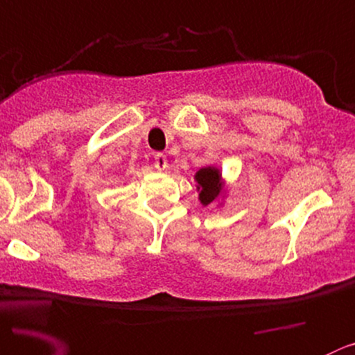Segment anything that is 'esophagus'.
I'll return each mask as SVG.
<instances>
[{"mask_svg":"<svg viewBox=\"0 0 355 355\" xmlns=\"http://www.w3.org/2000/svg\"><path fill=\"white\" fill-rule=\"evenodd\" d=\"M154 168H156V170H159V171L166 170L168 159H166V156H164V154H161V153L154 154Z\"/></svg>","mask_w":355,"mask_h":355,"instance_id":"obj_1","label":"esophagus"}]
</instances>
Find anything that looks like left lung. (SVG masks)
<instances>
[{
	"label": "left lung",
	"mask_w": 355,
	"mask_h": 355,
	"mask_svg": "<svg viewBox=\"0 0 355 355\" xmlns=\"http://www.w3.org/2000/svg\"><path fill=\"white\" fill-rule=\"evenodd\" d=\"M196 182H198L199 201L202 206H208L215 202L223 192L222 173L215 166H205L196 173Z\"/></svg>",
	"instance_id": "8db88e82"
}]
</instances>
